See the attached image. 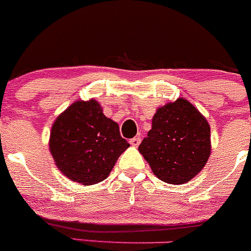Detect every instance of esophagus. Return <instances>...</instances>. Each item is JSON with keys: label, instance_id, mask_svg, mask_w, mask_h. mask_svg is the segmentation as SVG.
Wrapping results in <instances>:
<instances>
[{"label": "esophagus", "instance_id": "esophagus-1", "mask_svg": "<svg viewBox=\"0 0 251 251\" xmlns=\"http://www.w3.org/2000/svg\"><path fill=\"white\" fill-rule=\"evenodd\" d=\"M141 143V138L140 137H133L130 140V145L133 146V147H138Z\"/></svg>", "mask_w": 251, "mask_h": 251}]
</instances>
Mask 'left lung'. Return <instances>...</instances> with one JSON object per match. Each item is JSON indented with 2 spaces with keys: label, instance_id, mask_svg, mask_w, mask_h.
Wrapping results in <instances>:
<instances>
[{
  "label": "left lung",
  "instance_id": "left-lung-1",
  "mask_svg": "<svg viewBox=\"0 0 251 251\" xmlns=\"http://www.w3.org/2000/svg\"><path fill=\"white\" fill-rule=\"evenodd\" d=\"M153 174L168 184L195 177L211 155V127L205 116L184 98L157 109L152 128L138 147Z\"/></svg>",
  "mask_w": 251,
  "mask_h": 251
}]
</instances>
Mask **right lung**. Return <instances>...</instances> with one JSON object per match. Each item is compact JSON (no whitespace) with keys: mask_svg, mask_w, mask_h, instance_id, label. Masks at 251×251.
<instances>
[{"mask_svg":"<svg viewBox=\"0 0 251 251\" xmlns=\"http://www.w3.org/2000/svg\"><path fill=\"white\" fill-rule=\"evenodd\" d=\"M128 147L118 124L104 115L96 99L72 103L53 121L49 138L58 170L87 186L106 179Z\"/></svg>","mask_w":251,"mask_h":251,"instance_id":"obj_1","label":"right lung"}]
</instances>
